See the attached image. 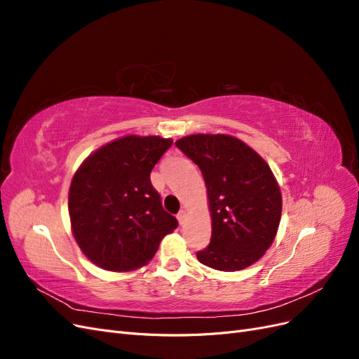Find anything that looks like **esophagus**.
<instances>
[{
	"instance_id": "obj_1",
	"label": "esophagus",
	"mask_w": 359,
	"mask_h": 359,
	"mask_svg": "<svg viewBox=\"0 0 359 359\" xmlns=\"http://www.w3.org/2000/svg\"><path fill=\"white\" fill-rule=\"evenodd\" d=\"M177 219H178V222L182 224V223H184V219H186V211L181 210V211L177 214Z\"/></svg>"
}]
</instances>
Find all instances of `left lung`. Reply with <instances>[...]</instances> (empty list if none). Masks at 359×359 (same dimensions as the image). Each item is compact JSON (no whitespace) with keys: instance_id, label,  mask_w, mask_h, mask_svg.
<instances>
[{"instance_id":"obj_1","label":"left lung","mask_w":359,"mask_h":359,"mask_svg":"<svg viewBox=\"0 0 359 359\" xmlns=\"http://www.w3.org/2000/svg\"><path fill=\"white\" fill-rule=\"evenodd\" d=\"M175 145L199 166L208 193L212 233L199 262L244 269L273 244L281 217V193L266 161L227 135H191Z\"/></svg>"}]
</instances>
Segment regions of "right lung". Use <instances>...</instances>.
I'll list each match as a JSON object with an SVG mask.
<instances>
[{
    "mask_svg": "<svg viewBox=\"0 0 359 359\" xmlns=\"http://www.w3.org/2000/svg\"><path fill=\"white\" fill-rule=\"evenodd\" d=\"M170 145L172 139L160 136H124L76 170L69 191L72 231L97 266L118 273L144 266L163 236L178 227L149 178Z\"/></svg>",
    "mask_w": 359,
    "mask_h": 359,
    "instance_id": "right-lung-1",
    "label": "right lung"
}]
</instances>
